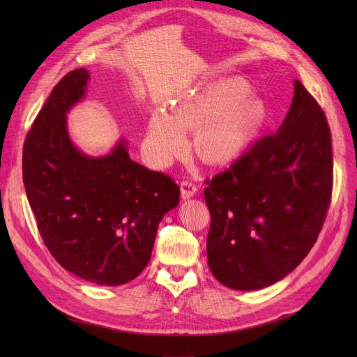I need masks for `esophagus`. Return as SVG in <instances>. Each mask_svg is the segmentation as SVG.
I'll use <instances>...</instances> for the list:
<instances>
[{
	"label": "esophagus",
	"mask_w": 357,
	"mask_h": 357,
	"mask_svg": "<svg viewBox=\"0 0 357 357\" xmlns=\"http://www.w3.org/2000/svg\"><path fill=\"white\" fill-rule=\"evenodd\" d=\"M180 189H181V197L185 198V199L192 198L197 193V190H198L195 183L190 181V180H183L181 185H180Z\"/></svg>",
	"instance_id": "34e87169"
}]
</instances>
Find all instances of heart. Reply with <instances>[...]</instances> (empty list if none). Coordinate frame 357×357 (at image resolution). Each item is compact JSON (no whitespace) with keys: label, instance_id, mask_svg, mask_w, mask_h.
I'll list each match as a JSON object with an SVG mask.
<instances>
[{"label":"heart","instance_id":"1","mask_svg":"<svg viewBox=\"0 0 357 357\" xmlns=\"http://www.w3.org/2000/svg\"><path fill=\"white\" fill-rule=\"evenodd\" d=\"M244 93L241 82L225 80L181 100L172 113L156 109L147 129L150 156L165 164L185 150L186 132L197 129L193 146L204 160L222 164L236 158L262 119L261 105Z\"/></svg>","mask_w":357,"mask_h":357}]
</instances>
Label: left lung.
<instances>
[{
  "mask_svg": "<svg viewBox=\"0 0 357 357\" xmlns=\"http://www.w3.org/2000/svg\"><path fill=\"white\" fill-rule=\"evenodd\" d=\"M326 116L295 80L280 129L205 180L211 225L207 261L234 290L277 283L302 262L325 223L332 197V144Z\"/></svg>",
  "mask_w": 357,
  "mask_h": 357,
  "instance_id": "1",
  "label": "left lung"
}]
</instances>
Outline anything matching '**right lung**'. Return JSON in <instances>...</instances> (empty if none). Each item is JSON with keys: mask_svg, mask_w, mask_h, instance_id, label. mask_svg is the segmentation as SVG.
Here are the masks:
<instances>
[{"mask_svg": "<svg viewBox=\"0 0 357 357\" xmlns=\"http://www.w3.org/2000/svg\"><path fill=\"white\" fill-rule=\"evenodd\" d=\"M88 80L79 68L53 88L25 138L24 185L58 264L91 283L119 286L149 264L159 222L177 207L180 188L134 162L125 142L102 158L74 147L66 114L84 96Z\"/></svg>", "mask_w": 357, "mask_h": 357, "instance_id": "1", "label": "right lung"}]
</instances>
